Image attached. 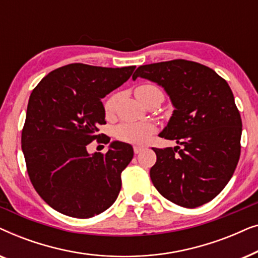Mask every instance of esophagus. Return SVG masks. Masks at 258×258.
<instances>
[{"label":"esophagus","instance_id":"esophagus-1","mask_svg":"<svg viewBox=\"0 0 258 258\" xmlns=\"http://www.w3.org/2000/svg\"><path fill=\"white\" fill-rule=\"evenodd\" d=\"M144 150V147L142 146H134V153L135 154H140L141 151Z\"/></svg>","mask_w":258,"mask_h":258}]
</instances>
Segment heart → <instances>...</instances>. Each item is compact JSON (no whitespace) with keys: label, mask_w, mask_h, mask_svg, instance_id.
I'll return each mask as SVG.
<instances>
[{"label":"heart","mask_w":258,"mask_h":258,"mask_svg":"<svg viewBox=\"0 0 258 258\" xmlns=\"http://www.w3.org/2000/svg\"><path fill=\"white\" fill-rule=\"evenodd\" d=\"M135 95L143 104L154 96H160L163 98V93H162L160 88L153 86V84L139 86L135 89ZM116 102H117V95H112L105 101L104 110L107 114H111L114 111ZM155 132H156V128L151 123L123 122L115 128V136L118 140L124 141V142L144 144L151 139Z\"/></svg>","instance_id":"1"}]
</instances>
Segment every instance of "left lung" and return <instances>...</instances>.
Here are the masks:
<instances>
[{"mask_svg":"<svg viewBox=\"0 0 258 258\" xmlns=\"http://www.w3.org/2000/svg\"><path fill=\"white\" fill-rule=\"evenodd\" d=\"M137 77L163 88L175 108L160 136L177 146L154 148L155 188L184 208L210 202L230 181L241 155L242 119L227 81L186 59L141 66Z\"/></svg>","mask_w":258,"mask_h":258,"instance_id":"8db88e82","label":"left lung"}]
</instances>
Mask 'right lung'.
I'll return each instance as SVG.
<instances>
[{
    "instance_id": "1",
    "label": "right lung",
    "mask_w": 258,
    "mask_h": 258,
    "mask_svg": "<svg viewBox=\"0 0 258 258\" xmlns=\"http://www.w3.org/2000/svg\"><path fill=\"white\" fill-rule=\"evenodd\" d=\"M135 68L72 63L49 73L30 94L21 139L28 175L38 195L58 213L89 218L117 199L133 147L114 141L107 154L90 155L87 146L103 135L97 134L105 123L101 100L126 82Z\"/></svg>"
}]
</instances>
